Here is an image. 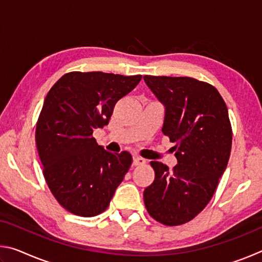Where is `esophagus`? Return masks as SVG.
<instances>
[{
    "label": "esophagus",
    "mask_w": 262,
    "mask_h": 262,
    "mask_svg": "<svg viewBox=\"0 0 262 262\" xmlns=\"http://www.w3.org/2000/svg\"><path fill=\"white\" fill-rule=\"evenodd\" d=\"M143 164H145V159L142 158V157H139V156H134V158H133V165H143Z\"/></svg>",
    "instance_id": "obj_1"
}]
</instances>
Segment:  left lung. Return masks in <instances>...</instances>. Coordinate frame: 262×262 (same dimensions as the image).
<instances>
[{"label": "left lung", "instance_id": "left-lung-1", "mask_svg": "<svg viewBox=\"0 0 262 262\" xmlns=\"http://www.w3.org/2000/svg\"><path fill=\"white\" fill-rule=\"evenodd\" d=\"M165 106L162 132L176 144L178 164L170 171L152 161L154 183L144 189L152 219L185 224L205 209L227 168L232 144L228 107L215 86L192 77H143Z\"/></svg>", "mask_w": 262, "mask_h": 262}]
</instances>
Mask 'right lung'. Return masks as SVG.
<instances>
[{"instance_id":"obj_1","label":"right lung","mask_w":262,"mask_h":262,"mask_svg":"<svg viewBox=\"0 0 262 262\" xmlns=\"http://www.w3.org/2000/svg\"><path fill=\"white\" fill-rule=\"evenodd\" d=\"M141 78L72 72L48 91L35 128V143L48 187L72 214H101L129 170L132 155L106 151L92 133L107 125L117 101Z\"/></svg>"}]
</instances>
